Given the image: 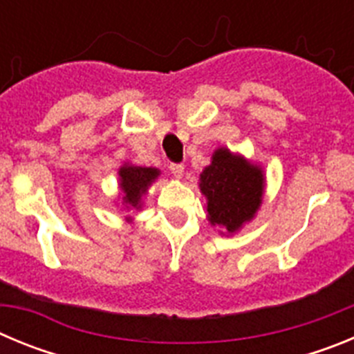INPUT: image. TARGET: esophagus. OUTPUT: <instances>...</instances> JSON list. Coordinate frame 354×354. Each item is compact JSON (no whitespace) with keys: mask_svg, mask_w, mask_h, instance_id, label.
Listing matches in <instances>:
<instances>
[{"mask_svg":"<svg viewBox=\"0 0 354 354\" xmlns=\"http://www.w3.org/2000/svg\"><path fill=\"white\" fill-rule=\"evenodd\" d=\"M170 171H171V174H174L175 179H183L184 165H180V162H171V165H170Z\"/></svg>","mask_w":354,"mask_h":354,"instance_id":"34e87169","label":"esophagus"}]
</instances>
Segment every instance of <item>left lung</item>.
Segmentation results:
<instances>
[{
  "instance_id": "1",
  "label": "left lung",
  "mask_w": 354,
  "mask_h": 354,
  "mask_svg": "<svg viewBox=\"0 0 354 354\" xmlns=\"http://www.w3.org/2000/svg\"><path fill=\"white\" fill-rule=\"evenodd\" d=\"M198 186L207 200L209 223L220 227L221 236H234L261 209L266 175L257 162L227 147H218L200 174Z\"/></svg>"
}]
</instances>
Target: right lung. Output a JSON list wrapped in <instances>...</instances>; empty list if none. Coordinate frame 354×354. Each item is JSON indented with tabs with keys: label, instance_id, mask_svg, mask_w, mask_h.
Here are the masks:
<instances>
[{
	"label": "right lung",
	"instance_id": "right-lung-1",
	"mask_svg": "<svg viewBox=\"0 0 354 354\" xmlns=\"http://www.w3.org/2000/svg\"><path fill=\"white\" fill-rule=\"evenodd\" d=\"M161 175L159 168L138 167L133 162H124L118 168V189H120V204L124 211H140L143 207V196L147 195L149 187L158 180ZM126 221L131 223L133 218L126 216Z\"/></svg>",
	"mask_w": 354,
	"mask_h": 354
}]
</instances>
